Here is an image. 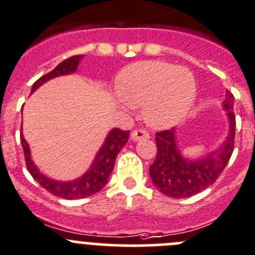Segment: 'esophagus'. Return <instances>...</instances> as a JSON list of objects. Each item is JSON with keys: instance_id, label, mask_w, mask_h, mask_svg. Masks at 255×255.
Listing matches in <instances>:
<instances>
[{"instance_id": "esophagus-1", "label": "esophagus", "mask_w": 255, "mask_h": 255, "mask_svg": "<svg viewBox=\"0 0 255 255\" xmlns=\"http://www.w3.org/2000/svg\"><path fill=\"white\" fill-rule=\"evenodd\" d=\"M130 138L132 140H140V139H148L149 138V133L145 132L144 129H135L130 133Z\"/></svg>"}]
</instances>
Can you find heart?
<instances>
[{"label":"heart","instance_id":"heart-1","mask_svg":"<svg viewBox=\"0 0 255 255\" xmlns=\"http://www.w3.org/2000/svg\"><path fill=\"white\" fill-rule=\"evenodd\" d=\"M121 106L126 110L143 105L148 125L165 128L187 116L197 97V82L188 68L160 61L135 62L118 77Z\"/></svg>","mask_w":255,"mask_h":255}]
</instances>
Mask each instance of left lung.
<instances>
[{"mask_svg": "<svg viewBox=\"0 0 255 255\" xmlns=\"http://www.w3.org/2000/svg\"><path fill=\"white\" fill-rule=\"evenodd\" d=\"M233 105V95L227 90L222 106L228 116V135L221 147L201 158L189 159L183 157L177 145L174 128L155 134L157 157L149 167V175L159 192L172 198H187L216 182L228 164L234 149L236 117Z\"/></svg>", "mask_w": 255, "mask_h": 255, "instance_id": "1", "label": "left lung"}]
</instances>
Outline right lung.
<instances>
[{"mask_svg": "<svg viewBox=\"0 0 255 255\" xmlns=\"http://www.w3.org/2000/svg\"><path fill=\"white\" fill-rule=\"evenodd\" d=\"M83 57L85 56L80 54V56L70 57V58L61 62L51 72L42 76L41 78H38L33 83L31 93H33L37 88L41 87L43 83L52 80V78L75 73L77 71L78 65H80V61ZM128 135H129V130H122L120 128H115V129L111 130L107 137H106L102 147L100 148V150L96 154L90 169L77 179L68 180V182H59V180L51 179V178L46 177L43 173L39 172L37 165L32 160L31 150H29L28 143L26 142V139L22 135V130L21 144L22 148H23L27 169L31 173L32 177L41 184V187H43L44 189H47L49 193L56 197H61V198L65 199H78L86 198V197L97 193L107 184L108 178H110V174L112 173L113 167H115L117 154L127 143Z\"/></svg>", "mask_w": 255, "mask_h": 255, "instance_id": "right-lung-1", "label": "right lung"}]
</instances>
